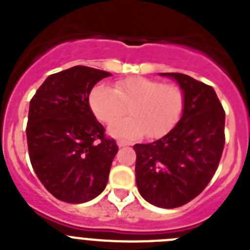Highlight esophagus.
Here are the masks:
<instances>
[{
  "label": "esophagus",
  "mask_w": 250,
  "mask_h": 250,
  "mask_svg": "<svg viewBox=\"0 0 250 250\" xmlns=\"http://www.w3.org/2000/svg\"><path fill=\"white\" fill-rule=\"evenodd\" d=\"M118 145L120 147L127 146V145H130V143H129V141H126V140H118Z\"/></svg>",
  "instance_id": "34e87169"
}]
</instances>
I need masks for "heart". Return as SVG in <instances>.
Listing matches in <instances>:
<instances>
[{
	"mask_svg": "<svg viewBox=\"0 0 250 250\" xmlns=\"http://www.w3.org/2000/svg\"><path fill=\"white\" fill-rule=\"evenodd\" d=\"M91 111L101 123L111 124L126 113L132 116L110 126L115 136L139 139L147 134L151 139L163 138L180 121L185 107V95L175 83H164L144 76L121 79L114 89L95 86L89 96Z\"/></svg>",
	"mask_w": 250,
	"mask_h": 250,
	"instance_id": "b5f03b06",
	"label": "heart"
}]
</instances>
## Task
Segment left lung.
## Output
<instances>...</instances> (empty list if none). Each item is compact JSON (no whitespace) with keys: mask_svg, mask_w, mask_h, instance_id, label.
I'll return each mask as SVG.
<instances>
[{"mask_svg":"<svg viewBox=\"0 0 250 250\" xmlns=\"http://www.w3.org/2000/svg\"><path fill=\"white\" fill-rule=\"evenodd\" d=\"M185 95L183 116L169 134L151 144H135L139 193L159 208H178L204 190L215 174L225 144V111L211 86L179 72Z\"/></svg>","mask_w":250,"mask_h":250,"instance_id":"obj_1","label":"left lung"}]
</instances>
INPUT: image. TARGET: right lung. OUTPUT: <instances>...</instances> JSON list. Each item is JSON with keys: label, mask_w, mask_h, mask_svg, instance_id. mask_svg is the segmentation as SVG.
<instances>
[{"label": "right lung", "mask_w": 250, "mask_h": 250, "mask_svg": "<svg viewBox=\"0 0 250 250\" xmlns=\"http://www.w3.org/2000/svg\"><path fill=\"white\" fill-rule=\"evenodd\" d=\"M110 74L74 66L52 74L30 101L26 127L31 165L59 200L89 202L105 189L119 146L89 105L92 87Z\"/></svg>", "instance_id": "right-lung-1"}]
</instances>
